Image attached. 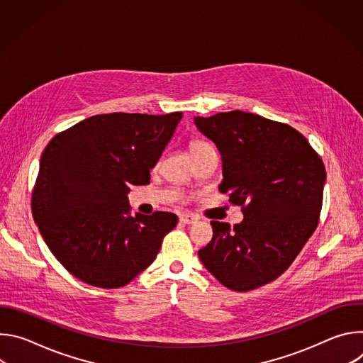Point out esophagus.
<instances>
[{
  "label": "esophagus",
  "instance_id": "1",
  "mask_svg": "<svg viewBox=\"0 0 363 363\" xmlns=\"http://www.w3.org/2000/svg\"><path fill=\"white\" fill-rule=\"evenodd\" d=\"M179 220H181V223H184V224H186V225H191V224L198 223V217L194 216V214H182V216L179 217Z\"/></svg>",
  "mask_w": 363,
  "mask_h": 363
}]
</instances>
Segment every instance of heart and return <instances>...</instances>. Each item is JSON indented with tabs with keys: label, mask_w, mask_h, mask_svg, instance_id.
Masks as SVG:
<instances>
[{
	"label": "heart",
	"mask_w": 363,
	"mask_h": 363,
	"mask_svg": "<svg viewBox=\"0 0 363 363\" xmlns=\"http://www.w3.org/2000/svg\"><path fill=\"white\" fill-rule=\"evenodd\" d=\"M213 146L210 143L206 142H194L191 143V153H195V152H201V150H205V149H211Z\"/></svg>",
	"instance_id": "obj_1"
}]
</instances>
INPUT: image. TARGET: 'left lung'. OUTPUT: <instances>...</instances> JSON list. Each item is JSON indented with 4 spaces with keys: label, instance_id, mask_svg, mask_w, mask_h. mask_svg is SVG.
Segmentation results:
<instances>
[{
    "label": "left lung",
    "instance_id": "1",
    "mask_svg": "<svg viewBox=\"0 0 363 363\" xmlns=\"http://www.w3.org/2000/svg\"><path fill=\"white\" fill-rule=\"evenodd\" d=\"M223 158L221 192L242 205L231 227L211 221L213 240L199 260L221 284L248 291L281 276L318 227L326 169L291 126L233 111L194 118Z\"/></svg>",
    "mask_w": 363,
    "mask_h": 363
}]
</instances>
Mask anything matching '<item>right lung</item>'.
<instances>
[{
  "label": "right lung",
  "mask_w": 363,
  "mask_h": 363,
  "mask_svg": "<svg viewBox=\"0 0 363 363\" xmlns=\"http://www.w3.org/2000/svg\"><path fill=\"white\" fill-rule=\"evenodd\" d=\"M181 119V112L96 115L45 146L31 211L50 251L79 280L122 287L157 258L178 217H132L128 194L149 184Z\"/></svg>",
  "instance_id": "add662e5"
}]
</instances>
